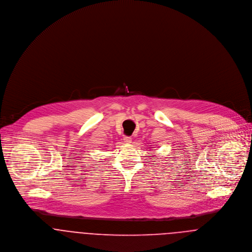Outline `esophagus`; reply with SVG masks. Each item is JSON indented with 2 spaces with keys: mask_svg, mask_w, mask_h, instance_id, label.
<instances>
[{
  "mask_svg": "<svg viewBox=\"0 0 252 252\" xmlns=\"http://www.w3.org/2000/svg\"><path fill=\"white\" fill-rule=\"evenodd\" d=\"M131 138L130 137H124V139H123V142H124V144H131Z\"/></svg>",
  "mask_w": 252,
  "mask_h": 252,
  "instance_id": "34e87169",
  "label": "esophagus"
}]
</instances>
